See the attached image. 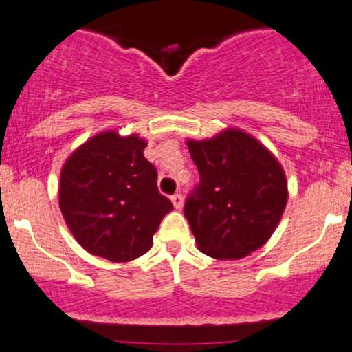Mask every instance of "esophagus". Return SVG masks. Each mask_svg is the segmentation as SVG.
Returning <instances> with one entry per match:
<instances>
[{
  "mask_svg": "<svg viewBox=\"0 0 352 352\" xmlns=\"http://www.w3.org/2000/svg\"><path fill=\"white\" fill-rule=\"evenodd\" d=\"M170 200H172L173 207H175L177 210H180L182 207H184V197H182L180 193H175V195H172Z\"/></svg>",
  "mask_w": 352,
  "mask_h": 352,
  "instance_id": "obj_1",
  "label": "esophagus"
}]
</instances>
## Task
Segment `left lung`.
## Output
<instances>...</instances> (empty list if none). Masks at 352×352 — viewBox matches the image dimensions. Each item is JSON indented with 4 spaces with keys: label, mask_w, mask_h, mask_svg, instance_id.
I'll use <instances>...</instances> for the list:
<instances>
[{
    "label": "left lung",
    "mask_w": 352,
    "mask_h": 352,
    "mask_svg": "<svg viewBox=\"0 0 352 352\" xmlns=\"http://www.w3.org/2000/svg\"><path fill=\"white\" fill-rule=\"evenodd\" d=\"M200 184L184 213L201 253L238 260L261 248L280 223L288 184L281 164L240 129L187 140Z\"/></svg>",
    "instance_id": "1"
}]
</instances>
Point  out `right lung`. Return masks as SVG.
<instances>
[{"instance_id": "right-lung-1", "label": "right lung", "mask_w": 352, "mask_h": 352, "mask_svg": "<svg viewBox=\"0 0 352 352\" xmlns=\"http://www.w3.org/2000/svg\"><path fill=\"white\" fill-rule=\"evenodd\" d=\"M137 134L100 132L76 148L60 170L59 208L91 254L124 263L147 253L173 205L157 188L155 167Z\"/></svg>"}]
</instances>
